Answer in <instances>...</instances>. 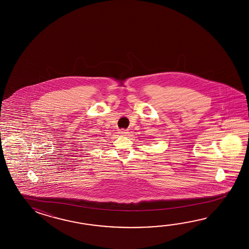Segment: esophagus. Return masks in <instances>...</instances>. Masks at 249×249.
Masks as SVG:
<instances>
[{"instance_id": "obj_1", "label": "esophagus", "mask_w": 249, "mask_h": 249, "mask_svg": "<svg viewBox=\"0 0 249 249\" xmlns=\"http://www.w3.org/2000/svg\"><path fill=\"white\" fill-rule=\"evenodd\" d=\"M118 133H119L121 136H128V133H129V132L124 131V130H119Z\"/></svg>"}]
</instances>
